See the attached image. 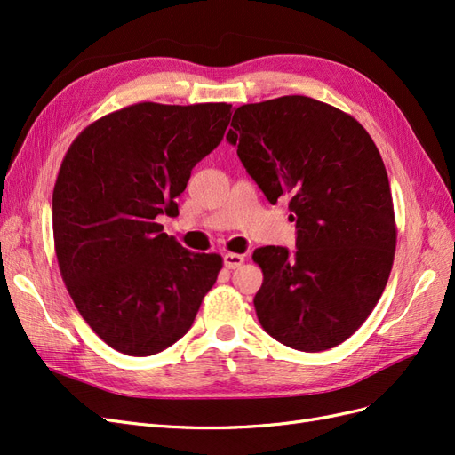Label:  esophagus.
<instances>
[{
	"label": "esophagus",
	"instance_id": "1",
	"mask_svg": "<svg viewBox=\"0 0 455 455\" xmlns=\"http://www.w3.org/2000/svg\"><path fill=\"white\" fill-rule=\"evenodd\" d=\"M244 264V256L243 254H235V252H228L224 254V266L228 269H237L239 266Z\"/></svg>",
	"mask_w": 455,
	"mask_h": 455
}]
</instances>
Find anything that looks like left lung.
Here are the masks:
<instances>
[{
  "mask_svg": "<svg viewBox=\"0 0 455 455\" xmlns=\"http://www.w3.org/2000/svg\"><path fill=\"white\" fill-rule=\"evenodd\" d=\"M228 140L271 204L291 199L296 254L264 246L254 298L283 346L316 353L351 338L374 311L395 259L396 222L379 151L353 116L309 96L244 104Z\"/></svg>",
  "mask_w": 455,
  "mask_h": 455,
  "instance_id": "1",
  "label": "left lung"
}]
</instances>
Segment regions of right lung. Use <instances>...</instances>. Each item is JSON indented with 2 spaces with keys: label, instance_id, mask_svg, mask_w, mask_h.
<instances>
[{
  "label": "right lung",
  "instance_id": "obj_1",
  "mask_svg": "<svg viewBox=\"0 0 455 455\" xmlns=\"http://www.w3.org/2000/svg\"><path fill=\"white\" fill-rule=\"evenodd\" d=\"M231 104L139 102L92 121L62 159L52 237L62 281L92 332L131 356L156 355L194 324L222 269L156 222L178 214L191 169L224 139Z\"/></svg>",
  "mask_w": 455,
  "mask_h": 455
}]
</instances>
